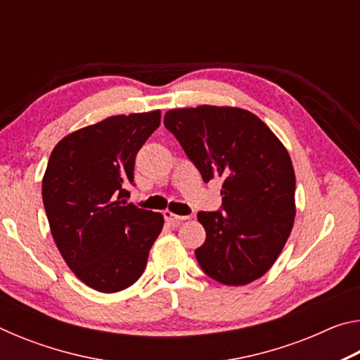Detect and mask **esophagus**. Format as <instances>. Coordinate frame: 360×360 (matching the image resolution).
<instances>
[{"label":"esophagus","instance_id":"esophagus-1","mask_svg":"<svg viewBox=\"0 0 360 360\" xmlns=\"http://www.w3.org/2000/svg\"><path fill=\"white\" fill-rule=\"evenodd\" d=\"M163 216H165V219L167 221L169 222V224H173V225H178V224H181L182 221H187L188 219V216H178V214H174V212H172V211H165L163 212Z\"/></svg>","mask_w":360,"mask_h":360}]
</instances>
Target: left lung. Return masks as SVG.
<instances>
[{
    "instance_id": "8db88e82",
    "label": "left lung",
    "mask_w": 360,
    "mask_h": 360,
    "mask_svg": "<svg viewBox=\"0 0 360 360\" xmlns=\"http://www.w3.org/2000/svg\"><path fill=\"white\" fill-rule=\"evenodd\" d=\"M205 182L222 179L221 211L198 212L206 240L202 270L225 285H245L270 270L295 217L289 152L257 115L240 108L172 109L163 119Z\"/></svg>"
}]
</instances>
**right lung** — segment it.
Wrapping results in <instances>:
<instances>
[{"label": "right lung", "instance_id": "obj_1", "mask_svg": "<svg viewBox=\"0 0 360 360\" xmlns=\"http://www.w3.org/2000/svg\"><path fill=\"white\" fill-rule=\"evenodd\" d=\"M160 111L112 115L65 136L49 158L42 202L60 254L84 284L112 294L135 284L163 227L127 203L138 150Z\"/></svg>", "mask_w": 360, "mask_h": 360}]
</instances>
